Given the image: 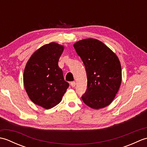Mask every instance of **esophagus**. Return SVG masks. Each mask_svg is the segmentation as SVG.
<instances>
[{
    "label": "esophagus",
    "mask_w": 147,
    "mask_h": 147,
    "mask_svg": "<svg viewBox=\"0 0 147 147\" xmlns=\"http://www.w3.org/2000/svg\"><path fill=\"white\" fill-rule=\"evenodd\" d=\"M71 86L72 87H74L76 86V82H71Z\"/></svg>",
    "instance_id": "esophagus-1"
}]
</instances>
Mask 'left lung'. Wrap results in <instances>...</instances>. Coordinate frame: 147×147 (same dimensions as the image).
Wrapping results in <instances>:
<instances>
[{
  "label": "left lung",
  "mask_w": 147,
  "mask_h": 147,
  "mask_svg": "<svg viewBox=\"0 0 147 147\" xmlns=\"http://www.w3.org/2000/svg\"><path fill=\"white\" fill-rule=\"evenodd\" d=\"M85 65L87 89L83 102L94 109L111 104L121 84L119 59L104 43L94 38L83 39L73 45Z\"/></svg>",
  "instance_id": "obj_1"
}]
</instances>
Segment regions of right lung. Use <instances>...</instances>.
I'll return each instance as SVG.
<instances>
[{
  "label": "right lung",
  "mask_w": 147,
  "mask_h": 147,
  "mask_svg": "<svg viewBox=\"0 0 147 147\" xmlns=\"http://www.w3.org/2000/svg\"><path fill=\"white\" fill-rule=\"evenodd\" d=\"M64 46L51 42L39 48L31 56L24 68L23 83L34 104L49 109L61 102L69 87L58 62Z\"/></svg>",
  "instance_id": "obj_1"
}]
</instances>
